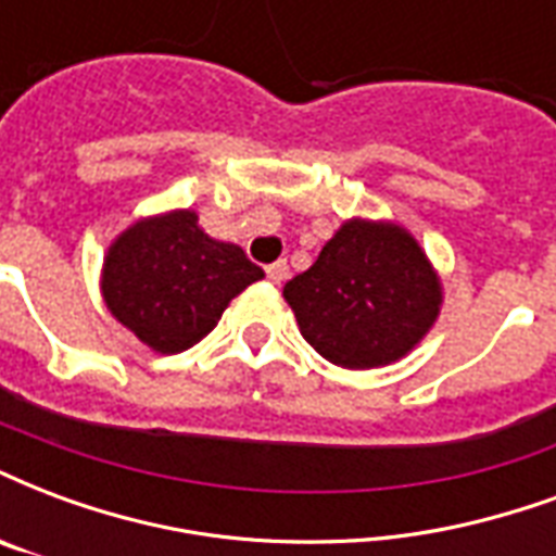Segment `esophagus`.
Here are the masks:
<instances>
[{
  "instance_id": "esophagus-1",
  "label": "esophagus",
  "mask_w": 556,
  "mask_h": 556,
  "mask_svg": "<svg viewBox=\"0 0 556 556\" xmlns=\"http://www.w3.org/2000/svg\"><path fill=\"white\" fill-rule=\"evenodd\" d=\"M265 274H267V279H270V282H286V277H289V265H286V262H274V265H267L265 267Z\"/></svg>"
}]
</instances>
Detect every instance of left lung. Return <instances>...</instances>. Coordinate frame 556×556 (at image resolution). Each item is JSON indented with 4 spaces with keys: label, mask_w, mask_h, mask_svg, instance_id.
<instances>
[{
    "label": "left lung",
    "mask_w": 556,
    "mask_h": 556,
    "mask_svg": "<svg viewBox=\"0 0 556 556\" xmlns=\"http://www.w3.org/2000/svg\"><path fill=\"white\" fill-rule=\"evenodd\" d=\"M303 339L341 368H377L433 327L442 286L406 229L348 220L282 289Z\"/></svg>",
    "instance_id": "obj_1"
}]
</instances>
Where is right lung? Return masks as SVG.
<instances>
[{
  "label": "right lung",
  "instance_id": "1",
  "mask_svg": "<svg viewBox=\"0 0 556 556\" xmlns=\"http://www.w3.org/2000/svg\"><path fill=\"white\" fill-rule=\"evenodd\" d=\"M265 277L236 244L208 238L194 212L147 217L111 244L102 298L159 353H182L215 330L229 300Z\"/></svg>",
  "mask_w": 556,
  "mask_h": 556
}]
</instances>
